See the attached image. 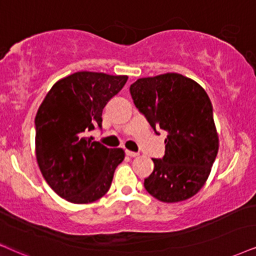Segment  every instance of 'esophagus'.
I'll return each mask as SVG.
<instances>
[{"label":"esophagus","mask_w":256,"mask_h":256,"mask_svg":"<svg viewBox=\"0 0 256 256\" xmlns=\"http://www.w3.org/2000/svg\"><path fill=\"white\" fill-rule=\"evenodd\" d=\"M125 154H128V157H137L139 154H137V152H134V151H130V150H126Z\"/></svg>","instance_id":"1"}]
</instances>
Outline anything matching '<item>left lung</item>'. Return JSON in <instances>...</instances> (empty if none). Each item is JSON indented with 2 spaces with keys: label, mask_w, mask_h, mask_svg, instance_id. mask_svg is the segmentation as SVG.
<instances>
[{
  "label": "left lung",
  "mask_w": 256,
  "mask_h": 256,
  "mask_svg": "<svg viewBox=\"0 0 256 256\" xmlns=\"http://www.w3.org/2000/svg\"><path fill=\"white\" fill-rule=\"evenodd\" d=\"M134 102L156 128L166 130V154L152 160L144 180L160 202L186 200L202 189L218 151L212 105L200 84L178 73L140 78L130 87Z\"/></svg>",
  "instance_id": "8db88e82"
}]
</instances>
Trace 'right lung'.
Masks as SVG:
<instances>
[{"label": "right lung", "instance_id": "add662e5", "mask_svg": "<svg viewBox=\"0 0 256 256\" xmlns=\"http://www.w3.org/2000/svg\"><path fill=\"white\" fill-rule=\"evenodd\" d=\"M128 76L76 72L54 84L35 117V154L40 171L60 197L76 204L108 192L122 148H108L88 132L102 128V110Z\"/></svg>", "mask_w": 256, "mask_h": 256}]
</instances>
